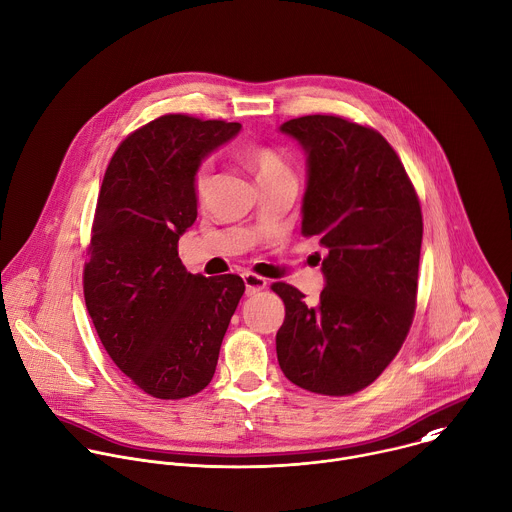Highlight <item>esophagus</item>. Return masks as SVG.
Here are the masks:
<instances>
[{
  "instance_id": "34e87169",
  "label": "esophagus",
  "mask_w": 512,
  "mask_h": 512,
  "mask_svg": "<svg viewBox=\"0 0 512 512\" xmlns=\"http://www.w3.org/2000/svg\"><path fill=\"white\" fill-rule=\"evenodd\" d=\"M242 278H244V284H246V294L248 296H252V294H256V292H260V290H264L266 288V278H262V276H258V274H252V272H246V274H242Z\"/></svg>"
}]
</instances>
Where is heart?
I'll return each instance as SVG.
<instances>
[{"label":"heart","mask_w":512,"mask_h":512,"mask_svg":"<svg viewBox=\"0 0 512 512\" xmlns=\"http://www.w3.org/2000/svg\"><path fill=\"white\" fill-rule=\"evenodd\" d=\"M242 156L246 158V162L252 166L256 178L260 182L268 180V178H274V176H280V174H286L290 172L286 162L282 160V156L268 148V146H262V144H246L242 148ZM208 180H210V170L208 166H200L196 172H194V190L198 196H202L208 188Z\"/></svg>","instance_id":"heart-1"}]
</instances>
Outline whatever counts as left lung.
Masks as SVG:
<instances>
[{
  "label": "left lung",
  "mask_w": 512,
  "mask_h": 512,
  "mask_svg": "<svg viewBox=\"0 0 512 512\" xmlns=\"http://www.w3.org/2000/svg\"><path fill=\"white\" fill-rule=\"evenodd\" d=\"M280 132L306 150L302 234L326 248L316 306L274 282L286 316L276 334L284 376L296 386L348 396L372 384L398 354L416 308L422 212L416 190L372 128L340 116H302Z\"/></svg>",
  "instance_id": "left-lung-1"
}]
</instances>
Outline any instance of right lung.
Segmentation results:
<instances>
[{
	"label": "right lung",
	"instance_id": "add662e5",
	"mask_svg": "<svg viewBox=\"0 0 512 512\" xmlns=\"http://www.w3.org/2000/svg\"><path fill=\"white\" fill-rule=\"evenodd\" d=\"M238 122L166 114L114 152L98 196L84 298L116 366L146 394L204 390L246 290L236 274H190L178 240L196 222L194 172Z\"/></svg>",
	"mask_w": 512,
	"mask_h": 512
}]
</instances>
